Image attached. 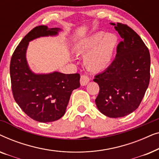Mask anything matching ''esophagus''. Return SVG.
<instances>
[{"instance_id":"34e87169","label":"esophagus","mask_w":159,"mask_h":159,"mask_svg":"<svg viewBox=\"0 0 159 159\" xmlns=\"http://www.w3.org/2000/svg\"><path fill=\"white\" fill-rule=\"evenodd\" d=\"M89 81H90V78L86 75H81V77H80V84H81L82 86L86 85L89 82Z\"/></svg>"}]
</instances>
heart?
<instances>
[{"instance_id":"heart-1","label":"heart","mask_w":159,"mask_h":159,"mask_svg":"<svg viewBox=\"0 0 159 159\" xmlns=\"http://www.w3.org/2000/svg\"><path fill=\"white\" fill-rule=\"evenodd\" d=\"M116 43L114 34L98 32L82 39L75 45V51L80 54H86L84 64L89 69L98 71L105 69L111 59Z\"/></svg>"}]
</instances>
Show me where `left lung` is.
<instances>
[{
  "label": "left lung",
  "instance_id": "left-lung-1",
  "mask_svg": "<svg viewBox=\"0 0 159 159\" xmlns=\"http://www.w3.org/2000/svg\"><path fill=\"white\" fill-rule=\"evenodd\" d=\"M122 38L110 66L95 76L100 90L95 103L102 114L118 118L131 114L149 85L151 56L140 37L127 25L111 23Z\"/></svg>",
  "mask_w": 159,
  "mask_h": 159
}]
</instances>
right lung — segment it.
<instances>
[{
  "mask_svg": "<svg viewBox=\"0 0 159 159\" xmlns=\"http://www.w3.org/2000/svg\"><path fill=\"white\" fill-rule=\"evenodd\" d=\"M61 29L38 26L27 34L15 49L10 63L11 90L21 110L39 122H51L64 116L71 92L80 86V74L48 75L32 72L26 60L30 40L39 37L56 35Z\"/></svg>",
  "mask_w": 159,
  "mask_h": 159,
  "instance_id": "1",
  "label": "right lung"
}]
</instances>
